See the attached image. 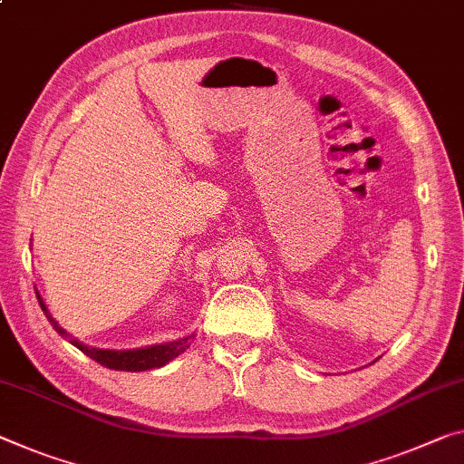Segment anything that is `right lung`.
I'll return each instance as SVG.
<instances>
[{
    "label": "right lung",
    "instance_id": "right-lung-1",
    "mask_svg": "<svg viewBox=\"0 0 464 464\" xmlns=\"http://www.w3.org/2000/svg\"><path fill=\"white\" fill-rule=\"evenodd\" d=\"M36 297H39V304L43 307V312L51 322L57 333H60L65 341H70L73 347L80 349L86 357L94 359V362L109 367V370H117V372H146V370H157V367H163L169 362H173L175 357H179L183 351L189 349L192 344V336H183L178 338V341H169V343H160V344H150V347H140V349H99V347H88V344L80 343L78 338H73L68 330L60 326V322L53 318V314L49 312V307L45 304V299L41 297V293L36 291Z\"/></svg>",
    "mask_w": 464,
    "mask_h": 464
}]
</instances>
